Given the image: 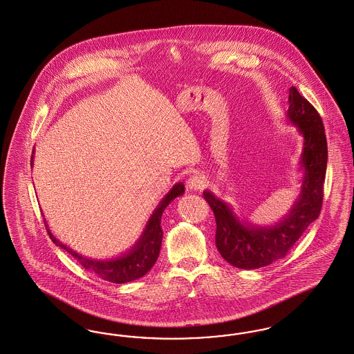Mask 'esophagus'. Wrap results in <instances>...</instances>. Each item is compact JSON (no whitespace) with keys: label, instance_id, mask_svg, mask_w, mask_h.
<instances>
[{"label":"esophagus","instance_id":"1","mask_svg":"<svg viewBox=\"0 0 354 354\" xmlns=\"http://www.w3.org/2000/svg\"><path fill=\"white\" fill-rule=\"evenodd\" d=\"M187 187L189 188V189H194V191H197V189H203L204 187H205V179H204V176H201V175H192L189 179H188V182H187Z\"/></svg>","mask_w":354,"mask_h":354}]
</instances>
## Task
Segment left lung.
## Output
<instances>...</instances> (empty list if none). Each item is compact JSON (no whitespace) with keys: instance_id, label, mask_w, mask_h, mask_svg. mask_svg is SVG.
<instances>
[{"instance_id":"1","label":"left lung","mask_w":354,"mask_h":354,"mask_svg":"<svg viewBox=\"0 0 354 354\" xmlns=\"http://www.w3.org/2000/svg\"><path fill=\"white\" fill-rule=\"evenodd\" d=\"M286 116L304 137L299 162L304 179L299 197L285 218L266 227L241 222L230 205L212 192H204L217 223L216 245L221 257L236 268H261L286 257L320 214L328 158L324 125L315 107L294 86L289 88Z\"/></svg>"}]
</instances>
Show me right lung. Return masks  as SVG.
I'll return each instance as SVG.
<instances>
[{
	"label": "right lung",
	"instance_id": "1",
	"mask_svg": "<svg viewBox=\"0 0 354 354\" xmlns=\"http://www.w3.org/2000/svg\"><path fill=\"white\" fill-rule=\"evenodd\" d=\"M32 158L31 157V166H32ZM184 194V184H175L171 188L170 192L163 197V200L159 203L158 207L154 209L151 217L147 221V226L144 229L142 235L137 241V243L122 257L110 260H94L88 257H82L77 254L72 248L66 247L65 244L59 242L53 234L49 232L48 225L46 223L49 238L52 242L62 247L66 252H69L72 257L84 267V268L95 273L100 279L110 281L113 283H124L129 281L137 280L142 276H145L151 267L156 264L159 257V250L162 243L163 232L160 227V218L162 213L171 201Z\"/></svg>",
	"mask_w": 354,
	"mask_h": 354
}]
</instances>
